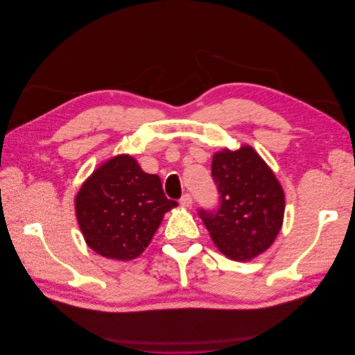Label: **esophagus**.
I'll return each mask as SVG.
<instances>
[{
  "instance_id": "obj_1",
  "label": "esophagus",
  "mask_w": 355,
  "mask_h": 355,
  "mask_svg": "<svg viewBox=\"0 0 355 355\" xmlns=\"http://www.w3.org/2000/svg\"><path fill=\"white\" fill-rule=\"evenodd\" d=\"M180 206L182 207H191L192 206V197L189 196V194H184L182 196V198H180Z\"/></svg>"
}]
</instances>
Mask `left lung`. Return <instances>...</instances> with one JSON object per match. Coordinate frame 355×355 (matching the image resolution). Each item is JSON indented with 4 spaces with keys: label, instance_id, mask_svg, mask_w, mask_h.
<instances>
[{
    "label": "left lung",
    "instance_id": "left-lung-1",
    "mask_svg": "<svg viewBox=\"0 0 355 355\" xmlns=\"http://www.w3.org/2000/svg\"><path fill=\"white\" fill-rule=\"evenodd\" d=\"M211 176L220 192L216 213L200 210L210 239L232 261H252L275 241L284 219V191L250 145L213 155Z\"/></svg>",
    "mask_w": 355,
    "mask_h": 355
}]
</instances>
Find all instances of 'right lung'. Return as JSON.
I'll return each instance as SVG.
<instances>
[{
  "label": "right lung",
  "instance_id": "add662e5",
  "mask_svg": "<svg viewBox=\"0 0 355 355\" xmlns=\"http://www.w3.org/2000/svg\"><path fill=\"white\" fill-rule=\"evenodd\" d=\"M178 206L161 180L120 154L93 170L75 196V216L87 245L108 259H136L151 243L164 214Z\"/></svg>",
  "mask_w": 355,
  "mask_h": 355
}]
</instances>
